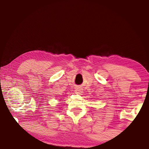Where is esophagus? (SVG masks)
Segmentation results:
<instances>
[{"label": "esophagus", "mask_w": 149, "mask_h": 149, "mask_svg": "<svg viewBox=\"0 0 149 149\" xmlns=\"http://www.w3.org/2000/svg\"><path fill=\"white\" fill-rule=\"evenodd\" d=\"M75 92H76V93H81L82 92V90H81V89H80L79 87H77V88H75Z\"/></svg>", "instance_id": "1"}]
</instances>
